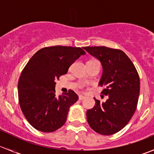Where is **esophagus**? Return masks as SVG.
<instances>
[{
  "label": "esophagus",
  "mask_w": 154,
  "mask_h": 154,
  "mask_svg": "<svg viewBox=\"0 0 154 154\" xmlns=\"http://www.w3.org/2000/svg\"><path fill=\"white\" fill-rule=\"evenodd\" d=\"M85 98H86V97H85V96L79 95V100H83V99H85Z\"/></svg>",
  "instance_id": "34e87169"
}]
</instances>
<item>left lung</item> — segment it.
<instances>
[{
    "mask_svg": "<svg viewBox=\"0 0 154 154\" xmlns=\"http://www.w3.org/2000/svg\"><path fill=\"white\" fill-rule=\"evenodd\" d=\"M83 49L100 62L103 68L99 86L106 102L94 97L95 105L87 110V122L91 128L101 135H112L127 125L133 117L139 100L140 81L137 71L125 52L104 46Z\"/></svg>",
    "mask_w": 154,
    "mask_h": 154,
    "instance_id": "obj_1",
    "label": "left lung"
}]
</instances>
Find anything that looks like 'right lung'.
Here are the masks:
<instances>
[{
	"mask_svg": "<svg viewBox=\"0 0 154 154\" xmlns=\"http://www.w3.org/2000/svg\"><path fill=\"white\" fill-rule=\"evenodd\" d=\"M86 52L80 48L53 46L37 51L29 60L18 83V100L31 126L51 133L66 123L69 108L78 100L72 90L56 96V80Z\"/></svg>",
	"mask_w": 154,
	"mask_h": 154,
	"instance_id": "right-lung-1",
	"label": "right lung"
}]
</instances>
